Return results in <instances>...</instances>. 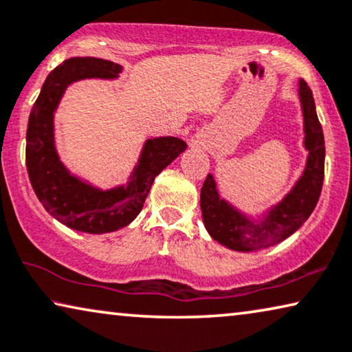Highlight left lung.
Masks as SVG:
<instances>
[{
  "label": "left lung",
  "mask_w": 352,
  "mask_h": 352,
  "mask_svg": "<svg viewBox=\"0 0 352 352\" xmlns=\"http://www.w3.org/2000/svg\"><path fill=\"white\" fill-rule=\"evenodd\" d=\"M298 94L305 120V146L309 152L307 168L292 192L270 211L262 226L252 223L221 200L211 175L203 182L200 206L206 230L216 241L233 251H256L283 241L302 227L318 205L324 182V133L316 114L313 91L305 80L298 82Z\"/></svg>",
  "instance_id": "8db88e82"
}]
</instances>
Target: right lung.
<instances>
[{
    "label": "right lung",
    "mask_w": 352,
    "mask_h": 352,
    "mask_svg": "<svg viewBox=\"0 0 352 352\" xmlns=\"http://www.w3.org/2000/svg\"><path fill=\"white\" fill-rule=\"evenodd\" d=\"M120 71V65L103 58L65 60L50 71L28 119L25 160L34 193L45 211L57 221L74 230L94 235L129 226L142 210L157 175L187 147L184 141L173 136L147 140L133 179L126 187L113 190H98L69 175L58 160L54 146V111L65 89L74 80L114 79Z\"/></svg>",
    "instance_id": "add662e5"
}]
</instances>
